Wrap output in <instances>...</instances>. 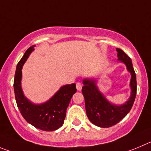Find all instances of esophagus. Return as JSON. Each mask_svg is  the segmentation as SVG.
<instances>
[{"label":"esophagus","instance_id":"34e87169","mask_svg":"<svg viewBox=\"0 0 151 151\" xmlns=\"http://www.w3.org/2000/svg\"><path fill=\"white\" fill-rule=\"evenodd\" d=\"M76 87H77V89L78 90V91H81V89H82L83 85L80 83H77L76 84Z\"/></svg>","mask_w":151,"mask_h":151}]
</instances>
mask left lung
I'll return each mask as SVG.
<instances>
[{
    "instance_id": "8db88e82",
    "label": "left lung",
    "mask_w": 151,
    "mask_h": 151,
    "mask_svg": "<svg viewBox=\"0 0 151 151\" xmlns=\"http://www.w3.org/2000/svg\"><path fill=\"white\" fill-rule=\"evenodd\" d=\"M116 50L118 60L123 62L131 73V95L129 99L122 106L110 104L98 89L95 80H84V86L82 88L87 117L91 123L103 128L110 127L122 120L130 111L136 95V76L132 60L122 50L116 48Z\"/></svg>"
}]
</instances>
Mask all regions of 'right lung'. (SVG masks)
<instances>
[{"label":"right lung","mask_w":151,"mask_h":151,"mask_svg":"<svg viewBox=\"0 0 151 151\" xmlns=\"http://www.w3.org/2000/svg\"><path fill=\"white\" fill-rule=\"evenodd\" d=\"M34 46L29 47L19 61L16 67L14 79V91L17 106L25 120L36 128L44 131H54L63 124L66 116V109L73 95L77 91L76 84L65 85L46 103L36 105L24 97L21 86L22 69L24 63Z\"/></svg>","instance_id":"obj_1"}]
</instances>
